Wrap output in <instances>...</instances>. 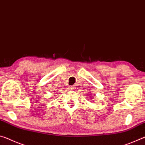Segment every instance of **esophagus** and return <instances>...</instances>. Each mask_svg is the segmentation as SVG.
I'll list each match as a JSON object with an SVG mask.
<instances>
[{
    "instance_id": "esophagus-1",
    "label": "esophagus",
    "mask_w": 145,
    "mask_h": 145,
    "mask_svg": "<svg viewBox=\"0 0 145 145\" xmlns=\"http://www.w3.org/2000/svg\"><path fill=\"white\" fill-rule=\"evenodd\" d=\"M68 89H69L70 90H74V89H75V87L73 86H69V87H68Z\"/></svg>"
}]
</instances>
